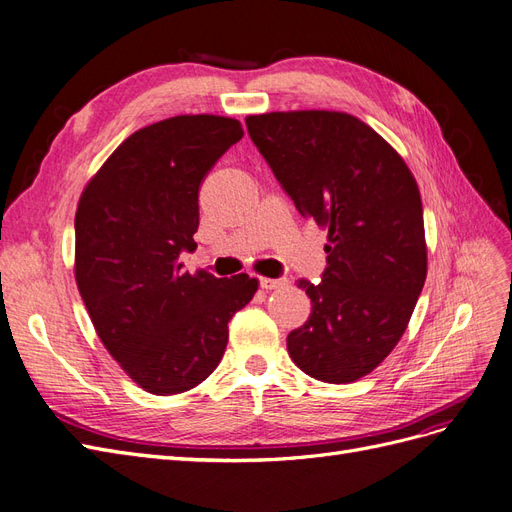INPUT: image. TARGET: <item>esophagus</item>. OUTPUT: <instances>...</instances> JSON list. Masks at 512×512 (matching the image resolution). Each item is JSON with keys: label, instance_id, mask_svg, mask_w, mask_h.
I'll return each mask as SVG.
<instances>
[{"label": "esophagus", "instance_id": "34e87169", "mask_svg": "<svg viewBox=\"0 0 512 512\" xmlns=\"http://www.w3.org/2000/svg\"><path fill=\"white\" fill-rule=\"evenodd\" d=\"M260 288L262 290H277V288H284L288 284L286 277H277V280H271V277H260Z\"/></svg>", "mask_w": 512, "mask_h": 512}]
</instances>
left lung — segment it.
I'll list each match as a JSON object with an SVG mask.
<instances>
[{"label":"left lung","mask_w":512,"mask_h":512,"mask_svg":"<svg viewBox=\"0 0 512 512\" xmlns=\"http://www.w3.org/2000/svg\"><path fill=\"white\" fill-rule=\"evenodd\" d=\"M260 156L303 218L329 228L322 282H301L312 314L288 339L301 371L348 384L404 335L427 277L423 203L399 153L348 113L245 119Z\"/></svg>","instance_id":"left-lung-1"}]
</instances>
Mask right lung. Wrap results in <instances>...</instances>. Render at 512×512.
I'll list each match as a JSON object with an SVG mask.
<instances>
[{"label": "right lung", "instance_id": "add662e5", "mask_svg": "<svg viewBox=\"0 0 512 512\" xmlns=\"http://www.w3.org/2000/svg\"><path fill=\"white\" fill-rule=\"evenodd\" d=\"M237 119L170 117L128 136L87 183L74 218L76 286L104 348L153 395L194 389L220 365L250 275H190L198 190L241 141Z\"/></svg>", "mask_w": 512, "mask_h": 512}]
</instances>
